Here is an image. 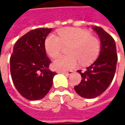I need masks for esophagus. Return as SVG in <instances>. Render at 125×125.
<instances>
[{"label": "esophagus", "mask_w": 125, "mask_h": 125, "mask_svg": "<svg viewBox=\"0 0 125 125\" xmlns=\"http://www.w3.org/2000/svg\"><path fill=\"white\" fill-rule=\"evenodd\" d=\"M60 73L65 75H70L73 73V71H70V72H60Z\"/></svg>", "instance_id": "esophagus-1"}]
</instances>
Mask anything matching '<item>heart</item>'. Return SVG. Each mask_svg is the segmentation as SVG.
Here are the masks:
<instances>
[{"mask_svg": "<svg viewBox=\"0 0 125 125\" xmlns=\"http://www.w3.org/2000/svg\"><path fill=\"white\" fill-rule=\"evenodd\" d=\"M59 37L51 34L46 37L44 47L50 57L55 58L60 55L62 45L69 46L67 56L55 59L53 67L58 71L72 69L79 63L83 65L90 64L99 54L100 42L89 32L76 28H68L58 31Z\"/></svg>", "mask_w": 125, "mask_h": 125, "instance_id": "b5f03b06", "label": "heart"}]
</instances>
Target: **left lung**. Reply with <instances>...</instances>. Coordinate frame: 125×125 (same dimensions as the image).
Masks as SVG:
<instances>
[{"instance_id": "1", "label": "left lung", "mask_w": 125, "mask_h": 125, "mask_svg": "<svg viewBox=\"0 0 125 125\" xmlns=\"http://www.w3.org/2000/svg\"><path fill=\"white\" fill-rule=\"evenodd\" d=\"M93 29L100 39L99 55L84 72L77 71L82 79L78 85L74 86L76 93L86 99L98 97L108 88L113 79L118 61L116 46L113 37L101 27L93 26Z\"/></svg>"}]
</instances>
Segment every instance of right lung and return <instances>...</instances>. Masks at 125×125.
I'll return each mask as SVG.
<instances>
[{
  "mask_svg": "<svg viewBox=\"0 0 125 125\" xmlns=\"http://www.w3.org/2000/svg\"><path fill=\"white\" fill-rule=\"evenodd\" d=\"M52 28H37L19 39L10 58V72L18 92L28 100L44 98L56 74L49 67L44 42Z\"/></svg>",
  "mask_w": 125,
  "mask_h": 125,
  "instance_id": "add662e5",
  "label": "right lung"
}]
</instances>
